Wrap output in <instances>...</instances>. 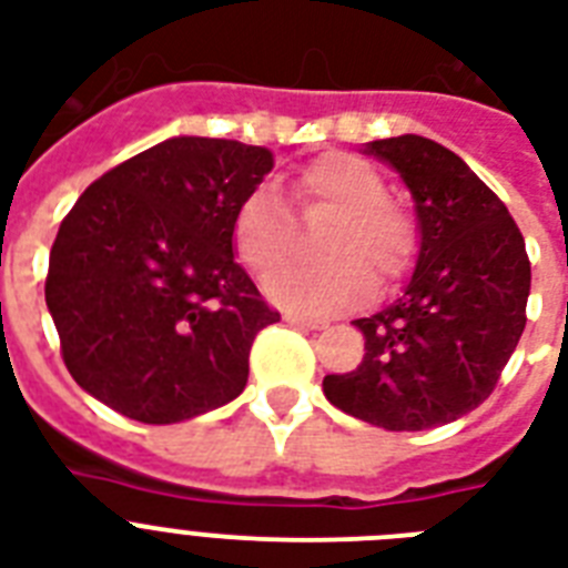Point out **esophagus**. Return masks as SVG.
I'll list each match as a JSON object with an SVG mask.
<instances>
[{"mask_svg": "<svg viewBox=\"0 0 568 568\" xmlns=\"http://www.w3.org/2000/svg\"><path fill=\"white\" fill-rule=\"evenodd\" d=\"M285 321L294 324V327H306V329H321L324 327V321L312 318V315H297V312H285Z\"/></svg>", "mask_w": 568, "mask_h": 568, "instance_id": "esophagus-1", "label": "esophagus"}]
</instances>
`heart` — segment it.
<instances>
[{"label":"heart","instance_id":"1","mask_svg":"<svg viewBox=\"0 0 568 568\" xmlns=\"http://www.w3.org/2000/svg\"><path fill=\"white\" fill-rule=\"evenodd\" d=\"M297 194L306 205L336 212L321 241L324 265H280L265 276V294L292 312H338L372 297L374 276L395 280L415 256L413 217L386 200V182L372 164L327 153L301 171ZM292 223L271 185L244 196L232 221V244L250 271H267L285 256ZM375 274L372 275L371 271Z\"/></svg>","mask_w":568,"mask_h":568}]
</instances>
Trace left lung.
I'll list each match as a JSON object with an SVG mask.
<instances>
[{"label": "left lung", "instance_id": "1", "mask_svg": "<svg viewBox=\"0 0 568 568\" xmlns=\"http://www.w3.org/2000/svg\"><path fill=\"white\" fill-rule=\"evenodd\" d=\"M363 153L413 194L418 256L397 301L354 321L363 363L327 374L324 395L374 427L430 430L484 404L519 345L530 294L525 239L477 173L430 138H386Z\"/></svg>", "mask_w": 568, "mask_h": 568}]
</instances>
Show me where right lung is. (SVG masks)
Wrapping results in <instances>:
<instances>
[{"label": "right lung", "mask_w": 568, "mask_h": 568, "mask_svg": "<svg viewBox=\"0 0 568 568\" xmlns=\"http://www.w3.org/2000/svg\"><path fill=\"white\" fill-rule=\"evenodd\" d=\"M271 168L265 146L176 135L75 200L49 253L47 306L88 395L176 424L244 392L253 338L280 312L235 262L232 221Z\"/></svg>", "instance_id": "1"}]
</instances>
